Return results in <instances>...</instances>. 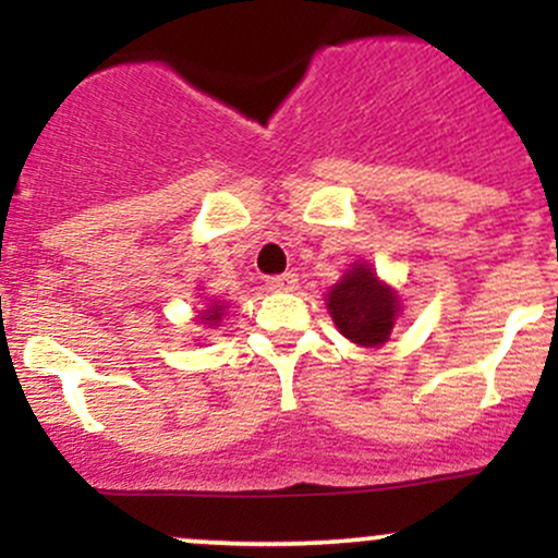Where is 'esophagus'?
Returning <instances> with one entry per match:
<instances>
[{"instance_id": "obj_1", "label": "esophagus", "mask_w": 558, "mask_h": 558, "mask_svg": "<svg viewBox=\"0 0 558 558\" xmlns=\"http://www.w3.org/2000/svg\"><path fill=\"white\" fill-rule=\"evenodd\" d=\"M296 286H299L296 272L275 275V278L267 280V288H270V291H296Z\"/></svg>"}]
</instances>
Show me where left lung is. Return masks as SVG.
<instances>
[{"label":"left lung","instance_id":"8db88e82","mask_svg":"<svg viewBox=\"0 0 558 558\" xmlns=\"http://www.w3.org/2000/svg\"><path fill=\"white\" fill-rule=\"evenodd\" d=\"M325 306L338 332L364 349L388 343L396 319L403 315L401 293L364 259L351 262L341 280L325 293Z\"/></svg>","mask_w":558,"mask_h":558}]
</instances>
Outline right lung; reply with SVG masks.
<instances>
[{
	"label": "right lung",
	"mask_w": 558,
	"mask_h": 558,
	"mask_svg": "<svg viewBox=\"0 0 558 558\" xmlns=\"http://www.w3.org/2000/svg\"><path fill=\"white\" fill-rule=\"evenodd\" d=\"M202 299H204V293H202ZM228 304L230 301H220V299H204V306L202 310H196V317H194V323L198 325V328H204V330H213V328H220V323H222V317L228 315Z\"/></svg>",
	"instance_id": "add662e5"
}]
</instances>
